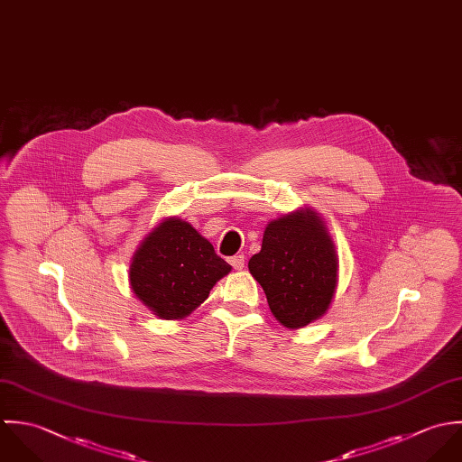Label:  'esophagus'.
I'll use <instances>...</instances> for the list:
<instances>
[{
	"label": "esophagus",
	"instance_id": "1",
	"mask_svg": "<svg viewBox=\"0 0 462 462\" xmlns=\"http://www.w3.org/2000/svg\"><path fill=\"white\" fill-rule=\"evenodd\" d=\"M230 264H232L234 270L241 272V270L245 268V255H236V257H232V259H230Z\"/></svg>",
	"mask_w": 462,
	"mask_h": 462
}]
</instances>
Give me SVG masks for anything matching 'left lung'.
Wrapping results in <instances>:
<instances>
[{"mask_svg":"<svg viewBox=\"0 0 462 462\" xmlns=\"http://www.w3.org/2000/svg\"><path fill=\"white\" fill-rule=\"evenodd\" d=\"M248 270L266 292L272 314L285 328H303L330 309L339 257L323 217L310 207L266 225L263 248Z\"/></svg>","mask_w":462,"mask_h":462,"instance_id":"obj_1","label":"left lung"}]
</instances>
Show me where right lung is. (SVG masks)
Segmentation results:
<instances>
[{"label":"right lung","instance_id":"add662e5","mask_svg":"<svg viewBox=\"0 0 462 462\" xmlns=\"http://www.w3.org/2000/svg\"><path fill=\"white\" fill-rule=\"evenodd\" d=\"M232 266L184 219H161L137 246L128 270L135 298L161 319H184Z\"/></svg>","mask_w":462,"mask_h":462}]
</instances>
